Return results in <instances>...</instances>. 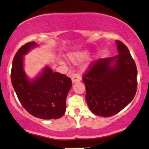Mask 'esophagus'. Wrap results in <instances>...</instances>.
<instances>
[{
  "instance_id": "1",
  "label": "esophagus",
  "mask_w": 149,
  "mask_h": 149,
  "mask_svg": "<svg viewBox=\"0 0 149 149\" xmlns=\"http://www.w3.org/2000/svg\"><path fill=\"white\" fill-rule=\"evenodd\" d=\"M71 80H72L73 83H75L76 82H80L81 80V76L79 73H73L72 78H71Z\"/></svg>"
}]
</instances>
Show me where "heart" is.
Segmentation results:
<instances>
[{
    "instance_id": "1",
    "label": "heart",
    "mask_w": 149,
    "mask_h": 149,
    "mask_svg": "<svg viewBox=\"0 0 149 149\" xmlns=\"http://www.w3.org/2000/svg\"><path fill=\"white\" fill-rule=\"evenodd\" d=\"M85 56H86V52L77 53V54H72V55L70 56V58L73 62H76V61H80V60H82V58L85 57Z\"/></svg>"
}]
</instances>
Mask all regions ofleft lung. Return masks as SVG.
I'll use <instances>...</instances> for the list:
<instances>
[{"label": "left lung", "mask_w": 149, "mask_h": 149, "mask_svg": "<svg viewBox=\"0 0 149 149\" xmlns=\"http://www.w3.org/2000/svg\"><path fill=\"white\" fill-rule=\"evenodd\" d=\"M116 42L118 55L91 63L82 75L90 110L105 118L125 108L137 91V71L134 60L123 42Z\"/></svg>", "instance_id": "1"}]
</instances>
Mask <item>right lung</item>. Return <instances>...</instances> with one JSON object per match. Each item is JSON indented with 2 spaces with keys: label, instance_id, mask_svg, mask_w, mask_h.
I'll return each instance as SVG.
<instances>
[{
  "label": "right lung",
  "instance_id": "add662e5",
  "mask_svg": "<svg viewBox=\"0 0 149 149\" xmlns=\"http://www.w3.org/2000/svg\"><path fill=\"white\" fill-rule=\"evenodd\" d=\"M35 46V42L26 43L15 54L11 71L13 87L29 113L43 120L58 119L65 113L66 99L72 82L65 74L53 72L49 67L30 81L24 71L23 56Z\"/></svg>",
  "mask_w": 149,
  "mask_h": 149
}]
</instances>
